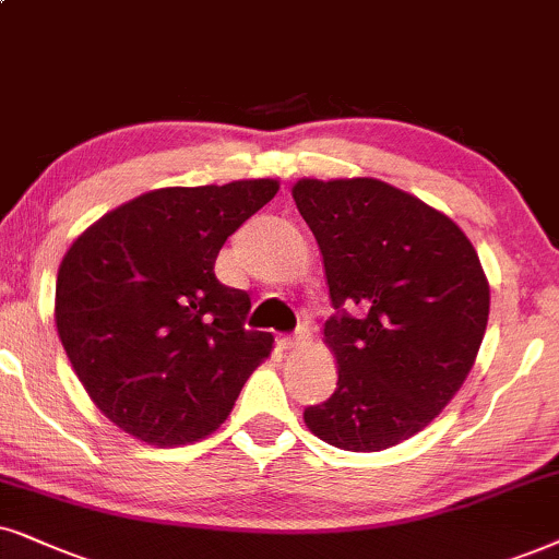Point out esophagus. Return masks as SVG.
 Masks as SVG:
<instances>
[{
  "instance_id": "1",
  "label": "esophagus",
  "mask_w": 559,
  "mask_h": 559,
  "mask_svg": "<svg viewBox=\"0 0 559 559\" xmlns=\"http://www.w3.org/2000/svg\"><path fill=\"white\" fill-rule=\"evenodd\" d=\"M301 343H307V332H304V330L296 332V335H284V337H281V341H278V345H281V348H284V350H294L296 345H301Z\"/></svg>"
}]
</instances>
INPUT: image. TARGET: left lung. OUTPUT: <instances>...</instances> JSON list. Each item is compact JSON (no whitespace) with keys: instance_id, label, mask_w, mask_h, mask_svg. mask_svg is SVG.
<instances>
[{"instance_id":"obj_1","label":"left lung","mask_w":559,"mask_h":559,"mask_svg":"<svg viewBox=\"0 0 559 559\" xmlns=\"http://www.w3.org/2000/svg\"><path fill=\"white\" fill-rule=\"evenodd\" d=\"M292 195L337 309L322 337L337 386L304 423L345 451L397 447L475 366L490 314L477 250L447 214L377 178H301Z\"/></svg>"}]
</instances>
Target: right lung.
<instances>
[{"label": "right lung", "mask_w": 559, "mask_h": 559, "mask_svg": "<svg viewBox=\"0 0 559 559\" xmlns=\"http://www.w3.org/2000/svg\"><path fill=\"white\" fill-rule=\"evenodd\" d=\"M278 188L258 178L150 190L67 250L56 330L90 400L126 433L152 447L206 438L271 356V332L245 330L250 296L218 284L214 263Z\"/></svg>", "instance_id": "1"}]
</instances>
